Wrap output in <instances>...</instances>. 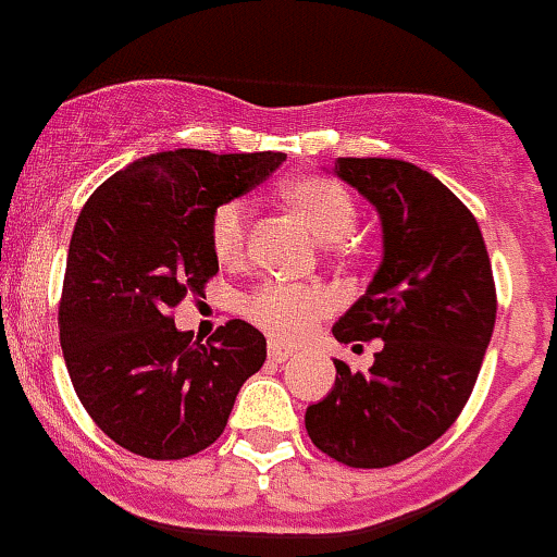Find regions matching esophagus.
<instances>
[{
	"label": "esophagus",
	"instance_id": "esophagus-1",
	"mask_svg": "<svg viewBox=\"0 0 557 557\" xmlns=\"http://www.w3.org/2000/svg\"><path fill=\"white\" fill-rule=\"evenodd\" d=\"M267 356H270L273 362H287V359L293 356V348H287V345H282V342H270Z\"/></svg>",
	"mask_w": 557,
	"mask_h": 557
}]
</instances>
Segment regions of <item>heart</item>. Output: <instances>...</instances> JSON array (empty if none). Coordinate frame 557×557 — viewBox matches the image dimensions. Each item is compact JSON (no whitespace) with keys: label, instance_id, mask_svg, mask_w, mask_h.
Returning a JSON list of instances; mask_svg holds the SVG:
<instances>
[{"label":"heart","instance_id":"obj_1","mask_svg":"<svg viewBox=\"0 0 557 557\" xmlns=\"http://www.w3.org/2000/svg\"><path fill=\"white\" fill-rule=\"evenodd\" d=\"M282 201L333 256H354L348 235L359 207L348 186L327 175H299L282 184ZM252 212L247 201H226L209 218V244L224 267H242L250 252ZM333 296L315 284H264L244 301V315L278 342H305L333 313Z\"/></svg>","mask_w":557,"mask_h":557}]
</instances>
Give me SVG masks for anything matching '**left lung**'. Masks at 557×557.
Instances as JSON below:
<instances>
[{
    "label": "left lung",
    "instance_id": "obj_1",
    "mask_svg": "<svg viewBox=\"0 0 557 557\" xmlns=\"http://www.w3.org/2000/svg\"><path fill=\"white\" fill-rule=\"evenodd\" d=\"M336 175L376 207L385 256L333 336L382 348L368 373L333 359L336 385L305 429L342 466L385 469L443 437L469 403L495 331V275L469 207L425 169L336 158Z\"/></svg>",
    "mask_w": 557,
    "mask_h": 557
}]
</instances>
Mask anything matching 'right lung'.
<instances>
[{"label":"right lung","mask_w":557,"mask_h":557,"mask_svg":"<svg viewBox=\"0 0 557 557\" xmlns=\"http://www.w3.org/2000/svg\"><path fill=\"white\" fill-rule=\"evenodd\" d=\"M282 152H158L97 186L71 235L60 345L97 429L132 455L184 460L212 446L267 339L230 319L201 345L175 327L186 296L218 273L209 218L250 193Z\"/></svg>","instance_id":"1"}]
</instances>
